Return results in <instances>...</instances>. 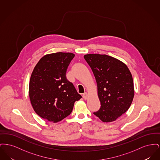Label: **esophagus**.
Wrapping results in <instances>:
<instances>
[{
  "instance_id": "34e87169",
  "label": "esophagus",
  "mask_w": 160,
  "mask_h": 160,
  "mask_svg": "<svg viewBox=\"0 0 160 160\" xmlns=\"http://www.w3.org/2000/svg\"><path fill=\"white\" fill-rule=\"evenodd\" d=\"M88 94L86 92H85L83 95V98L84 99H88Z\"/></svg>"
}]
</instances>
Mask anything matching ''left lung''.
Returning a JSON list of instances; mask_svg holds the SVG:
<instances>
[{
	"instance_id": "left-lung-1",
	"label": "left lung",
	"mask_w": 160,
	"mask_h": 160,
	"mask_svg": "<svg viewBox=\"0 0 160 160\" xmlns=\"http://www.w3.org/2000/svg\"><path fill=\"white\" fill-rule=\"evenodd\" d=\"M84 58L95 78L101 103L99 110L93 114L102 122H113L129 109L132 102V74L125 63L107 54H88Z\"/></svg>"
}]
</instances>
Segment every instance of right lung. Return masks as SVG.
<instances>
[{
    "mask_svg": "<svg viewBox=\"0 0 160 160\" xmlns=\"http://www.w3.org/2000/svg\"><path fill=\"white\" fill-rule=\"evenodd\" d=\"M74 56L72 53L47 54L32 72L29 86L32 106L37 114L50 122L57 123L67 117L75 102L82 98L66 77Z\"/></svg>",
    "mask_w": 160,
    "mask_h": 160,
    "instance_id": "add662e5",
    "label": "right lung"
}]
</instances>
